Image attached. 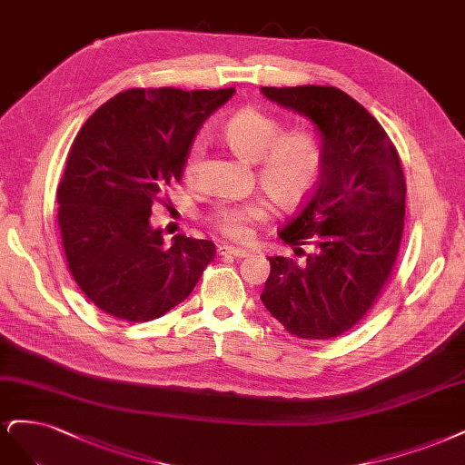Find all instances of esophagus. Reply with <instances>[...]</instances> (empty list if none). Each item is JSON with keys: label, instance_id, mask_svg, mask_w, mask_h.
Masks as SVG:
<instances>
[{"label": "esophagus", "instance_id": "1", "mask_svg": "<svg viewBox=\"0 0 465 465\" xmlns=\"http://www.w3.org/2000/svg\"><path fill=\"white\" fill-rule=\"evenodd\" d=\"M218 254H220V257H247L249 251L223 243V245L218 247Z\"/></svg>", "mask_w": 465, "mask_h": 465}]
</instances>
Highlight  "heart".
<instances>
[{
  "mask_svg": "<svg viewBox=\"0 0 465 465\" xmlns=\"http://www.w3.org/2000/svg\"><path fill=\"white\" fill-rule=\"evenodd\" d=\"M232 151L247 162H257L261 187L278 206L302 203L317 183L322 168L321 139L309 129L283 131L280 119L262 110L245 108L233 114L222 129ZM204 153L203 141H194L185 160V175H197ZM271 218V203L251 197L239 203H220L208 216L211 226L230 242L245 243L254 228Z\"/></svg>",
  "mask_w": 465,
  "mask_h": 465,
  "instance_id": "obj_1",
  "label": "heart"
}]
</instances>
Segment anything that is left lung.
Returning a JSON list of instances; mask_svg holds the SVG:
<instances>
[{
    "instance_id": "obj_1",
    "label": "left lung",
    "mask_w": 465,
    "mask_h": 465,
    "mask_svg": "<svg viewBox=\"0 0 465 465\" xmlns=\"http://www.w3.org/2000/svg\"><path fill=\"white\" fill-rule=\"evenodd\" d=\"M261 91L322 134L319 182L278 232L305 259L268 257L261 302L290 334L331 340L365 317L392 276L406 216L400 154L377 119L336 86Z\"/></svg>"
}]
</instances>
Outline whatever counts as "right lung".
<instances>
[{"instance_id": "right-lung-1", "label": "right lung", "mask_w": 465, "mask_h": 465, "mask_svg": "<svg viewBox=\"0 0 465 465\" xmlns=\"http://www.w3.org/2000/svg\"><path fill=\"white\" fill-rule=\"evenodd\" d=\"M233 88H129L86 119L57 185L65 261L104 312L148 322L185 302L216 257L206 239L179 233L166 247L153 204L179 183L194 134Z\"/></svg>"}]
</instances>
